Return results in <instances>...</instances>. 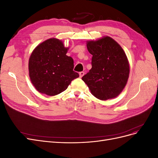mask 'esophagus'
<instances>
[{"label": "esophagus", "mask_w": 158, "mask_h": 158, "mask_svg": "<svg viewBox=\"0 0 158 158\" xmlns=\"http://www.w3.org/2000/svg\"><path fill=\"white\" fill-rule=\"evenodd\" d=\"M79 75H80V78H82V76L84 75V72H80V73H79Z\"/></svg>", "instance_id": "obj_1"}]
</instances>
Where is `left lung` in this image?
Here are the masks:
<instances>
[{
    "label": "left lung",
    "instance_id": "obj_1",
    "mask_svg": "<svg viewBox=\"0 0 158 158\" xmlns=\"http://www.w3.org/2000/svg\"><path fill=\"white\" fill-rule=\"evenodd\" d=\"M87 48L92 55V67L82 80L99 99L117 97L125 87L130 71L125 51L108 36L88 41Z\"/></svg>",
    "mask_w": 158,
    "mask_h": 158
}]
</instances>
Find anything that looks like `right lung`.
Returning a JSON list of instances; mask_svg holds the SVG:
<instances>
[{"instance_id":"1","label":"right lung","mask_w":158,"mask_h":158,"mask_svg":"<svg viewBox=\"0 0 158 158\" xmlns=\"http://www.w3.org/2000/svg\"><path fill=\"white\" fill-rule=\"evenodd\" d=\"M68 49L62 41L51 38L33 51L28 69L31 82L38 92L50 96L56 95L79 77L78 73L73 70V58L66 55Z\"/></svg>"}]
</instances>
